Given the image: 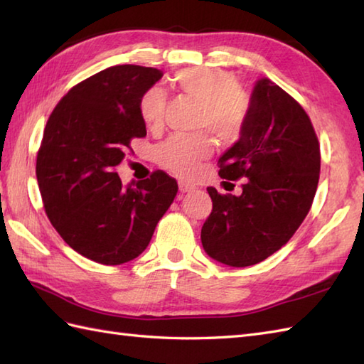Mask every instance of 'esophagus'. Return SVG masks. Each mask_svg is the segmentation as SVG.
Instances as JSON below:
<instances>
[{
    "label": "esophagus",
    "mask_w": 364,
    "mask_h": 364,
    "mask_svg": "<svg viewBox=\"0 0 364 364\" xmlns=\"http://www.w3.org/2000/svg\"><path fill=\"white\" fill-rule=\"evenodd\" d=\"M178 186H180L181 192H192V191L197 189L196 184H191L188 181H180V183H178Z\"/></svg>",
    "instance_id": "34e87169"
}]
</instances>
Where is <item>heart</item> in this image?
Listing matches in <instances>:
<instances>
[{"label": "heart", "mask_w": 364, "mask_h": 364, "mask_svg": "<svg viewBox=\"0 0 364 364\" xmlns=\"http://www.w3.org/2000/svg\"><path fill=\"white\" fill-rule=\"evenodd\" d=\"M175 86L200 103L198 125L210 128L222 142L241 139L250 119V97L236 86L233 73L222 68L188 67L175 73ZM166 97L161 89H149L139 100V114L149 128H158L164 115ZM214 142L208 133L172 136L158 149L162 168L176 176H194L200 164L211 158Z\"/></svg>", "instance_id": "1"}]
</instances>
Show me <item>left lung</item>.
<instances>
[{
	"mask_svg": "<svg viewBox=\"0 0 364 364\" xmlns=\"http://www.w3.org/2000/svg\"><path fill=\"white\" fill-rule=\"evenodd\" d=\"M218 166L223 180L245 183L239 197L206 188L213 211L202 227L203 249L222 264L253 266L280 250L310 211L321 172L318 136L297 100L262 78L249 125Z\"/></svg>",
	"mask_w": 364,
	"mask_h": 364,
	"instance_id": "1",
	"label": "left lung"
}]
</instances>
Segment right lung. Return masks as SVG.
<instances>
[{
  "instance_id": "1",
  "label": "right lung",
  "mask_w": 364,
  "mask_h": 364,
  "mask_svg": "<svg viewBox=\"0 0 364 364\" xmlns=\"http://www.w3.org/2000/svg\"><path fill=\"white\" fill-rule=\"evenodd\" d=\"M161 76L151 67H109L68 90L46 122L36 161L45 213L75 252L100 264L137 258L178 192L162 170L136 188L115 172L131 141L146 136L139 100Z\"/></svg>"
}]
</instances>
